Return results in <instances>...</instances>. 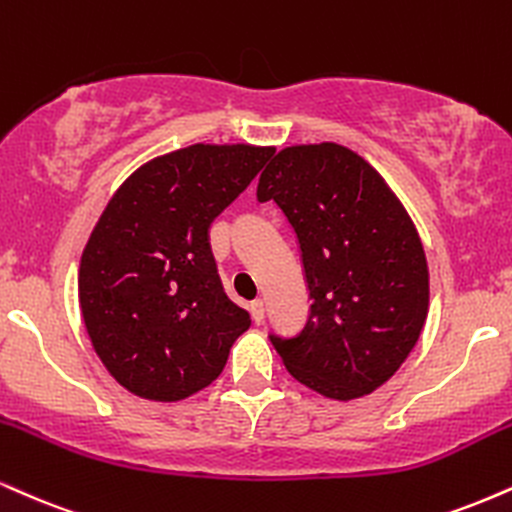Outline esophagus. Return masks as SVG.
Returning <instances> with one entry per match:
<instances>
[{
  "label": "esophagus",
  "instance_id": "obj_1",
  "mask_svg": "<svg viewBox=\"0 0 512 512\" xmlns=\"http://www.w3.org/2000/svg\"><path fill=\"white\" fill-rule=\"evenodd\" d=\"M250 315H252V322H255V324L264 322V303H262V300H255V303H250Z\"/></svg>",
  "mask_w": 512,
  "mask_h": 512
}]
</instances>
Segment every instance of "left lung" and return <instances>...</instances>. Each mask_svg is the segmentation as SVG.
Segmentation results:
<instances>
[{
    "instance_id": "8db88e82",
    "label": "left lung",
    "mask_w": 512,
    "mask_h": 512,
    "mask_svg": "<svg viewBox=\"0 0 512 512\" xmlns=\"http://www.w3.org/2000/svg\"><path fill=\"white\" fill-rule=\"evenodd\" d=\"M300 243L312 305L293 338L269 334L291 377L334 400L386 384L415 348L429 269L415 224L374 166L336 143L281 150L257 183Z\"/></svg>"
}]
</instances>
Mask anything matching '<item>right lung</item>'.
Listing matches in <instances>:
<instances>
[{
	"label": "right lung",
	"instance_id": "right-lung-1",
	"mask_svg": "<svg viewBox=\"0 0 512 512\" xmlns=\"http://www.w3.org/2000/svg\"><path fill=\"white\" fill-rule=\"evenodd\" d=\"M274 147L197 143L140 166L92 229L78 300L92 348L123 389L183 400L212 384L250 315L217 274L209 226Z\"/></svg>",
	"mask_w": 512,
	"mask_h": 512
}]
</instances>
